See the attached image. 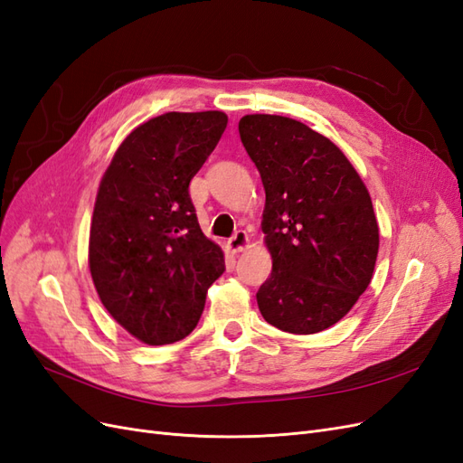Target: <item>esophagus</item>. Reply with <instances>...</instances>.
I'll list each match as a JSON object with an SVG mask.
<instances>
[{
  "label": "esophagus",
  "instance_id": "1",
  "mask_svg": "<svg viewBox=\"0 0 463 463\" xmlns=\"http://www.w3.org/2000/svg\"><path fill=\"white\" fill-rule=\"evenodd\" d=\"M247 245H249V235L245 230H237L228 240V249L232 253H241Z\"/></svg>",
  "mask_w": 463,
  "mask_h": 463
}]
</instances>
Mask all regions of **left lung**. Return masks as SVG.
Returning <instances> with one entry per match:
<instances>
[{"instance_id": "left-lung-1", "label": "left lung", "mask_w": 463, "mask_h": 463, "mask_svg": "<svg viewBox=\"0 0 463 463\" xmlns=\"http://www.w3.org/2000/svg\"><path fill=\"white\" fill-rule=\"evenodd\" d=\"M240 137L266 193L272 274L257 291L260 315L291 334L326 330L373 278L378 223L369 191L344 152L301 121L245 116Z\"/></svg>"}]
</instances>
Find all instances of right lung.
<instances>
[{
  "mask_svg": "<svg viewBox=\"0 0 463 463\" xmlns=\"http://www.w3.org/2000/svg\"><path fill=\"white\" fill-rule=\"evenodd\" d=\"M228 125L223 111H167L138 125L100 181L89 266L102 305L137 340H184L226 269L203 233L189 184Z\"/></svg>",
  "mask_w": 463,
  "mask_h": 463,
  "instance_id": "right-lung-1",
  "label": "right lung"
}]
</instances>
